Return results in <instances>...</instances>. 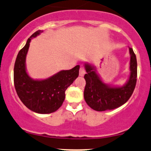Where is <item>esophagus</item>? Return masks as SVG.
I'll return each instance as SVG.
<instances>
[{
  "mask_svg": "<svg viewBox=\"0 0 151 151\" xmlns=\"http://www.w3.org/2000/svg\"><path fill=\"white\" fill-rule=\"evenodd\" d=\"M85 73H86V71H85V69L81 67L80 68V70H79V76H83L85 75Z\"/></svg>",
  "mask_w": 151,
  "mask_h": 151,
  "instance_id": "esophagus-1",
  "label": "esophagus"
}]
</instances>
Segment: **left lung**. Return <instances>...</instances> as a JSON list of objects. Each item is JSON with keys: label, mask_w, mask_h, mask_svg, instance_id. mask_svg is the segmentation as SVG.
<instances>
[{"label": "left lung", "mask_w": 151, "mask_h": 151, "mask_svg": "<svg viewBox=\"0 0 151 151\" xmlns=\"http://www.w3.org/2000/svg\"><path fill=\"white\" fill-rule=\"evenodd\" d=\"M130 54V75L123 86L106 83L98 73L96 67L91 63H85L87 73L84 78L86 85L84 98L92 109L97 111L113 110L125 104L134 91L137 81V60L133 48L128 47Z\"/></svg>", "instance_id": "8db88e82"}]
</instances>
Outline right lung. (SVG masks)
<instances>
[{"instance_id":"obj_1","label":"right lung","mask_w":151,"mask_h":151,"mask_svg":"<svg viewBox=\"0 0 151 151\" xmlns=\"http://www.w3.org/2000/svg\"><path fill=\"white\" fill-rule=\"evenodd\" d=\"M43 32L37 30L27 40L17 55L14 65V85L21 101L28 109L40 114L56 111L65 99L66 89L79 75L80 65L62 70L45 79H33L26 68V56L30 43Z\"/></svg>"}]
</instances>
